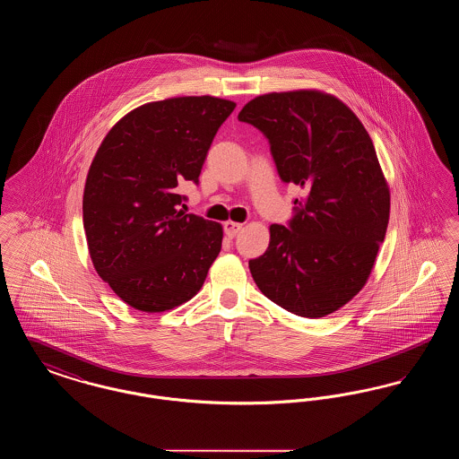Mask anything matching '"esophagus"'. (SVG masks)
I'll return each instance as SVG.
<instances>
[{"mask_svg":"<svg viewBox=\"0 0 459 459\" xmlns=\"http://www.w3.org/2000/svg\"><path fill=\"white\" fill-rule=\"evenodd\" d=\"M240 229H242V223H239V221L229 220V221L223 223V230H225L227 238H230V239H234V238L239 234Z\"/></svg>","mask_w":459,"mask_h":459,"instance_id":"esophagus-1","label":"esophagus"}]
</instances>
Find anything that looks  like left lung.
<instances>
[{"mask_svg":"<svg viewBox=\"0 0 459 459\" xmlns=\"http://www.w3.org/2000/svg\"><path fill=\"white\" fill-rule=\"evenodd\" d=\"M239 120L264 134L281 178L306 191L287 227L270 225L251 275L275 305L327 316L367 284L389 223L391 193L370 135L350 107L315 89L258 96Z\"/></svg>","mask_w":459,"mask_h":459,"instance_id":"left-lung-1","label":"left lung"}]
</instances>
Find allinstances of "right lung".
<instances>
[{"mask_svg": "<svg viewBox=\"0 0 459 459\" xmlns=\"http://www.w3.org/2000/svg\"><path fill=\"white\" fill-rule=\"evenodd\" d=\"M236 103L182 96L122 117L89 167L82 217L98 275L127 305L160 313L204 284L221 225L180 210L178 186L197 184L220 126Z\"/></svg>", "mask_w": 459, "mask_h": 459, "instance_id": "1", "label": "right lung"}]
</instances>
